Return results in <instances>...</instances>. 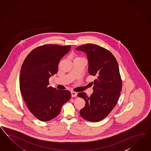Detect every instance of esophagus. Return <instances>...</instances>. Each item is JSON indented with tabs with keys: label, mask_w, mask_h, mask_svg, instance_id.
Instances as JSON below:
<instances>
[{
	"label": "esophagus",
	"mask_w": 151,
	"mask_h": 151,
	"mask_svg": "<svg viewBox=\"0 0 151 151\" xmlns=\"http://www.w3.org/2000/svg\"><path fill=\"white\" fill-rule=\"evenodd\" d=\"M71 97H76V96H77V94H78V93H77L76 92H73V91H72V92H71Z\"/></svg>",
	"instance_id": "esophagus-1"
}]
</instances>
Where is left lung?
Here are the masks:
<instances>
[{
	"label": "left lung",
	"instance_id": "8db88e82",
	"mask_svg": "<svg viewBox=\"0 0 151 151\" xmlns=\"http://www.w3.org/2000/svg\"><path fill=\"white\" fill-rule=\"evenodd\" d=\"M76 49L86 53L88 73L96 78L92 83L93 92L90 97L85 92L78 93L86 102L80 114L88 121L98 122L113 110L122 89L118 64L110 51L97 45L88 43Z\"/></svg>",
	"mask_w": 151,
	"mask_h": 151
}]
</instances>
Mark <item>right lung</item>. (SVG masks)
I'll list each match as a JSON object with an SVG mask.
<instances>
[{"mask_svg": "<svg viewBox=\"0 0 151 151\" xmlns=\"http://www.w3.org/2000/svg\"><path fill=\"white\" fill-rule=\"evenodd\" d=\"M71 45H45L29 53L20 70V89L32 114L42 122L57 117L62 106L71 98L68 90L49 86V78L58 73L59 63Z\"/></svg>", "mask_w": 151, "mask_h": 151, "instance_id": "right-lung-1", "label": "right lung"}]
</instances>
